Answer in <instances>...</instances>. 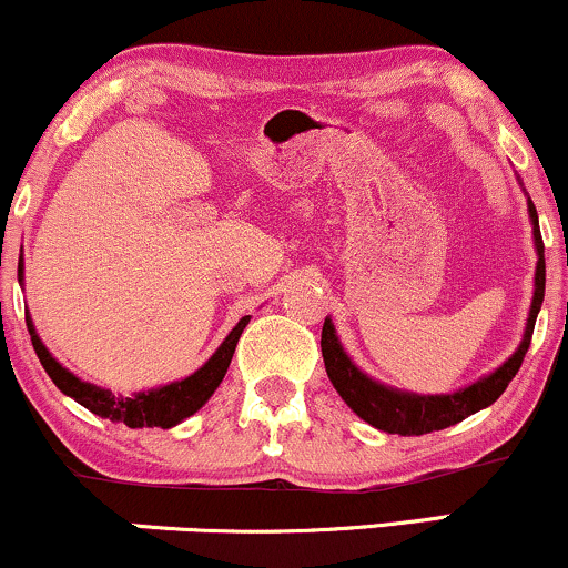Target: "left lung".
<instances>
[{"mask_svg": "<svg viewBox=\"0 0 568 568\" xmlns=\"http://www.w3.org/2000/svg\"><path fill=\"white\" fill-rule=\"evenodd\" d=\"M529 216L534 224V243H537V277H534V302L529 312V323H526V334L520 347L515 349V355L507 363L488 374L486 379L470 384V387L459 389L454 395H410V393H397L393 387H384V384L368 379L361 368H355V363L349 361L347 352L338 344L334 323L325 317L323 323V361L325 371H328V379L336 387V393L342 395V400L355 410L361 419H366L368 425L384 433L393 435H425L433 429H446L456 425V422L467 419L475 410L491 406L497 397L505 393L507 384L513 382V376L518 374L520 363H524L526 349L531 344L534 323H537L539 306L545 298V243L542 234H539V219L537 207L529 200Z\"/></svg>", "mask_w": 568, "mask_h": 568, "instance_id": "left-lung-1", "label": "left lung"}]
</instances>
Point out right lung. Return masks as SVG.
I'll list each match as a JSON object with an SVG mask.
<instances>
[{"label":"right lung","mask_w":568,"mask_h":568,"mask_svg":"<svg viewBox=\"0 0 568 568\" xmlns=\"http://www.w3.org/2000/svg\"><path fill=\"white\" fill-rule=\"evenodd\" d=\"M18 272L23 275V262L18 266ZM251 317H243L237 325L232 328V334L224 338V344L216 349V355L205 363L200 371H194L192 376L186 379L165 384V387L152 389V393H139L135 397H114L109 389L93 387V384L77 379L74 374H69L61 363L50 355L48 347L42 344V338L37 336L34 325L31 321H26L31 334V344H34V352L42 363V368L48 371V376L53 379V384L61 389L63 395L74 397L80 406L88 410H93L95 416L101 419H112L120 422V425L128 427H173L179 422H184L186 416H192L194 410H200L207 403V397L216 393V387L224 379L226 368H230L234 347H237L240 334L247 325Z\"/></svg>","instance_id":"obj_1"}]
</instances>
